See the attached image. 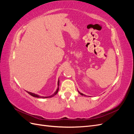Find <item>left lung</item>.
Instances as JSON below:
<instances>
[{
	"label": "left lung",
	"instance_id": "8db88e82",
	"mask_svg": "<svg viewBox=\"0 0 134 134\" xmlns=\"http://www.w3.org/2000/svg\"><path fill=\"white\" fill-rule=\"evenodd\" d=\"M78 92H79V94H81V95H82V96H86V95H85V94H83V93H80V92H79V91H78Z\"/></svg>",
	"mask_w": 134,
	"mask_h": 134
}]
</instances>
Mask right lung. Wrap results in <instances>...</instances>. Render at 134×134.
<instances>
[{"instance_id":"add662e5","label":"right lung","mask_w":134,"mask_h":134,"mask_svg":"<svg viewBox=\"0 0 134 134\" xmlns=\"http://www.w3.org/2000/svg\"><path fill=\"white\" fill-rule=\"evenodd\" d=\"M59 79L58 80V88L57 90H56V91L55 92V93H54L53 94H52L50 96H47V97H43V96H40L38 94H35V93H32V92H28L27 91V92L28 93V94H30L31 96H32V97H36V98H51V97H54V96H55L56 94H57L58 92V91H59Z\"/></svg>"}]
</instances>
